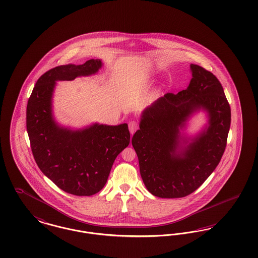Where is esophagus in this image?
Wrapping results in <instances>:
<instances>
[{
    "label": "esophagus",
    "instance_id": "esophagus-1",
    "mask_svg": "<svg viewBox=\"0 0 258 258\" xmlns=\"http://www.w3.org/2000/svg\"><path fill=\"white\" fill-rule=\"evenodd\" d=\"M138 128V123L136 121H131L128 122V130L132 135H134Z\"/></svg>",
    "mask_w": 258,
    "mask_h": 258
}]
</instances>
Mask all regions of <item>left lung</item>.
<instances>
[{"label":"left lung","mask_w":258,"mask_h":258,"mask_svg":"<svg viewBox=\"0 0 258 258\" xmlns=\"http://www.w3.org/2000/svg\"><path fill=\"white\" fill-rule=\"evenodd\" d=\"M186 90L167 93L145 108L133 137L142 180L152 195L182 198L196 191L219 164L226 147L231 109L220 82L203 67L190 65ZM208 124L195 137L182 132L195 113Z\"/></svg>","instance_id":"8db88e82"}]
</instances>
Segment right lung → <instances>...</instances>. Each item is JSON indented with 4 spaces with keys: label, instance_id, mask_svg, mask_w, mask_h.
I'll use <instances>...</instances> for the list:
<instances>
[{
    "label": "right lung",
    "instance_id": "1",
    "mask_svg": "<svg viewBox=\"0 0 258 258\" xmlns=\"http://www.w3.org/2000/svg\"><path fill=\"white\" fill-rule=\"evenodd\" d=\"M102 65L100 59H90L48 70L37 81L27 104V133L38 167L61 190L76 196H91L104 187L131 135L126 123L62 126L53 117L52 96L56 82L94 75Z\"/></svg>",
    "mask_w": 258,
    "mask_h": 258
}]
</instances>
